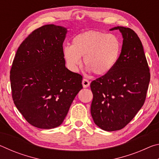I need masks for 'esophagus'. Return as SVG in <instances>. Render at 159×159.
Segmentation results:
<instances>
[{"mask_svg": "<svg viewBox=\"0 0 159 159\" xmlns=\"http://www.w3.org/2000/svg\"><path fill=\"white\" fill-rule=\"evenodd\" d=\"M82 84H83V88H88V86L90 85V81L88 79H83L82 81Z\"/></svg>", "mask_w": 159, "mask_h": 159, "instance_id": "34e87169", "label": "esophagus"}]
</instances>
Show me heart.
<instances>
[{"instance_id":"heart-1","label":"heart","mask_w":159,"mask_h":159,"mask_svg":"<svg viewBox=\"0 0 159 159\" xmlns=\"http://www.w3.org/2000/svg\"><path fill=\"white\" fill-rule=\"evenodd\" d=\"M121 44L113 34L99 31H87L75 36L71 46L63 48V56L68 68L76 72L81 59L89 71L104 76L114 68L120 57Z\"/></svg>"}]
</instances>
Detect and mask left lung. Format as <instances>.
<instances>
[{
  "instance_id": "obj_1",
  "label": "left lung",
  "mask_w": 159,
  "mask_h": 159,
  "mask_svg": "<svg viewBox=\"0 0 159 159\" xmlns=\"http://www.w3.org/2000/svg\"><path fill=\"white\" fill-rule=\"evenodd\" d=\"M122 34L121 52L111 71L90 83V112L94 122L106 131L120 130L130 123L146 99L150 72L142 42L130 28L116 26Z\"/></svg>"
}]
</instances>
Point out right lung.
I'll use <instances>...</instances> for the list:
<instances>
[{
  "mask_svg": "<svg viewBox=\"0 0 159 159\" xmlns=\"http://www.w3.org/2000/svg\"><path fill=\"white\" fill-rule=\"evenodd\" d=\"M67 30L44 25L21 43L10 79L16 107L34 127L60 126L75 97L83 88L81 75L65 66L63 43Z\"/></svg>",
  "mask_w": 159,
  "mask_h": 159,
  "instance_id": "obj_1",
  "label": "right lung"
}]
</instances>
